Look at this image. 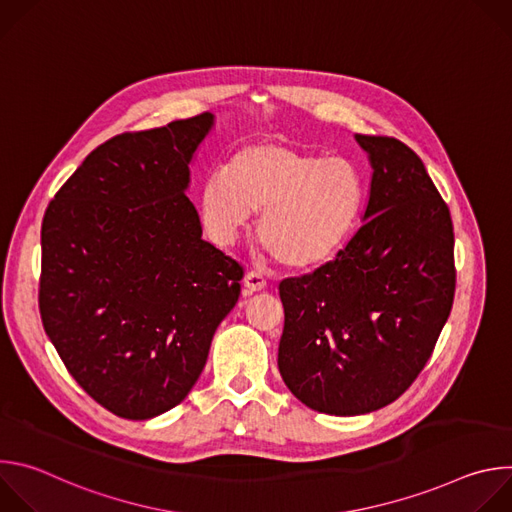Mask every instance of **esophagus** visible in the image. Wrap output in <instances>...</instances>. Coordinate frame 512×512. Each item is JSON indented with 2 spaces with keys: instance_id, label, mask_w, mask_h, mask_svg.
<instances>
[{
  "instance_id": "obj_1",
  "label": "esophagus",
  "mask_w": 512,
  "mask_h": 512,
  "mask_svg": "<svg viewBox=\"0 0 512 512\" xmlns=\"http://www.w3.org/2000/svg\"><path fill=\"white\" fill-rule=\"evenodd\" d=\"M243 287H245V296H253L257 291H263L267 287V281L257 271H249L243 279Z\"/></svg>"
}]
</instances>
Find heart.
I'll return each instance as SVG.
<instances>
[{
	"label": "heart",
	"mask_w": 512,
	"mask_h": 512,
	"mask_svg": "<svg viewBox=\"0 0 512 512\" xmlns=\"http://www.w3.org/2000/svg\"><path fill=\"white\" fill-rule=\"evenodd\" d=\"M200 216L210 237L231 245L261 216L259 243L283 267L314 271L350 241L364 204L360 172L346 160L259 141L239 150L225 174L200 188Z\"/></svg>",
	"instance_id": "1"
}]
</instances>
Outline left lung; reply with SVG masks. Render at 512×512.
<instances>
[{"mask_svg":"<svg viewBox=\"0 0 512 512\" xmlns=\"http://www.w3.org/2000/svg\"><path fill=\"white\" fill-rule=\"evenodd\" d=\"M356 141L373 166L364 225L332 263L279 283L281 379L310 409L342 417L411 387L456 291L450 208L421 158L395 137Z\"/></svg>","mask_w":512,"mask_h":512,"instance_id":"obj_1","label":"left lung"}]
</instances>
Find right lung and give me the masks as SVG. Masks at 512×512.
Instances as JSON below:
<instances>
[{
    "instance_id": "obj_1",
    "label": "right lung",
    "mask_w": 512,
    "mask_h": 512,
    "mask_svg": "<svg viewBox=\"0 0 512 512\" xmlns=\"http://www.w3.org/2000/svg\"><path fill=\"white\" fill-rule=\"evenodd\" d=\"M202 113L99 145L48 204L38 304L66 371L125 419L170 411L198 381L243 267L202 241L184 194Z\"/></svg>"
}]
</instances>
